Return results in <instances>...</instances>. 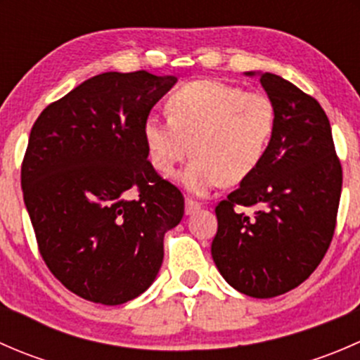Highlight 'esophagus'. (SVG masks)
<instances>
[{"mask_svg":"<svg viewBox=\"0 0 360 360\" xmlns=\"http://www.w3.org/2000/svg\"><path fill=\"white\" fill-rule=\"evenodd\" d=\"M186 207H184V210H186V214H193L195 210L197 209H200L202 207V203L200 202H197V200H193V198L191 197H186Z\"/></svg>","mask_w":360,"mask_h":360,"instance_id":"esophagus-1","label":"esophagus"}]
</instances>
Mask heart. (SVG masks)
<instances>
[{"instance_id": "1", "label": "heart", "mask_w": 360, "mask_h": 360, "mask_svg": "<svg viewBox=\"0 0 360 360\" xmlns=\"http://www.w3.org/2000/svg\"><path fill=\"white\" fill-rule=\"evenodd\" d=\"M165 111L167 122L148 118L143 125L148 157L158 172L170 174L191 151L195 158L181 181L197 195L248 181L277 130V108L266 94L217 79L183 83L169 96Z\"/></svg>"}]
</instances>
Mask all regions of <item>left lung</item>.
<instances>
[{"label":"left lung","mask_w":360,"mask_h":360,"mask_svg":"<svg viewBox=\"0 0 360 360\" xmlns=\"http://www.w3.org/2000/svg\"><path fill=\"white\" fill-rule=\"evenodd\" d=\"M259 82L277 108V130L259 169L216 205L210 252L231 288L274 297L307 281L328 252L343 170L317 99L271 72Z\"/></svg>","instance_id":"obj_1"}]
</instances>
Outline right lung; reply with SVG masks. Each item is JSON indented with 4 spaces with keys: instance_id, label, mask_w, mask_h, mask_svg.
Listing matches in <instances>:
<instances>
[{
    "instance_id": "1",
    "label": "right lung",
    "mask_w": 360,
    "mask_h": 360,
    "mask_svg": "<svg viewBox=\"0 0 360 360\" xmlns=\"http://www.w3.org/2000/svg\"><path fill=\"white\" fill-rule=\"evenodd\" d=\"M174 83L144 69L103 72L32 125L24 203L45 264L83 300L122 304L146 291L162 266L163 235L183 219V193L153 169L143 139L151 108Z\"/></svg>"
}]
</instances>
